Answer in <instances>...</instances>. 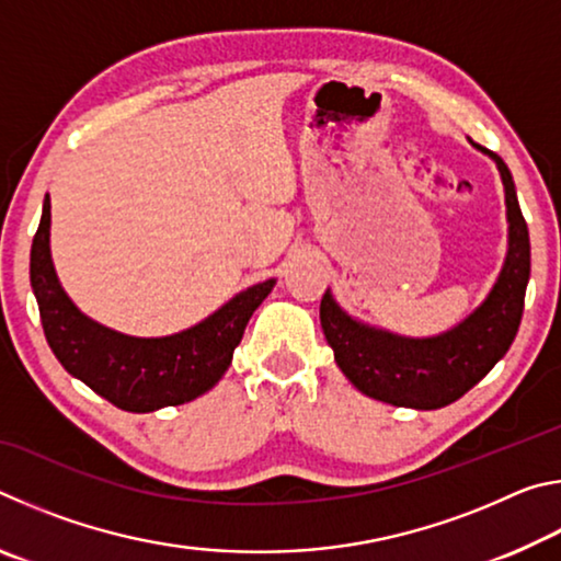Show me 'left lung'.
Returning a JSON list of instances; mask_svg holds the SVG:
<instances>
[{"mask_svg":"<svg viewBox=\"0 0 561 561\" xmlns=\"http://www.w3.org/2000/svg\"><path fill=\"white\" fill-rule=\"evenodd\" d=\"M472 144V140H470ZM495 160L507 205V254L485 301L438 336H401L354 319L327 289L319 317L336 366L360 393L415 411L450 405L485 378L517 336L529 282V232L505 160Z\"/></svg>","mask_w":561,"mask_h":561,"instance_id":"1","label":"left lung"}]
</instances>
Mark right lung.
Listing matches in <instances>:
<instances>
[{"label": "right lung", "mask_w": 561, "mask_h": 561, "mask_svg": "<svg viewBox=\"0 0 561 561\" xmlns=\"http://www.w3.org/2000/svg\"><path fill=\"white\" fill-rule=\"evenodd\" d=\"M49 237L51 201L46 195L30 262L46 341L66 371L130 413H153L210 391L230 368L247 321L277 284L267 279L234 294L215 314L178 334L128 336L93 321L69 299L56 277Z\"/></svg>", "instance_id": "add662e5"}]
</instances>
